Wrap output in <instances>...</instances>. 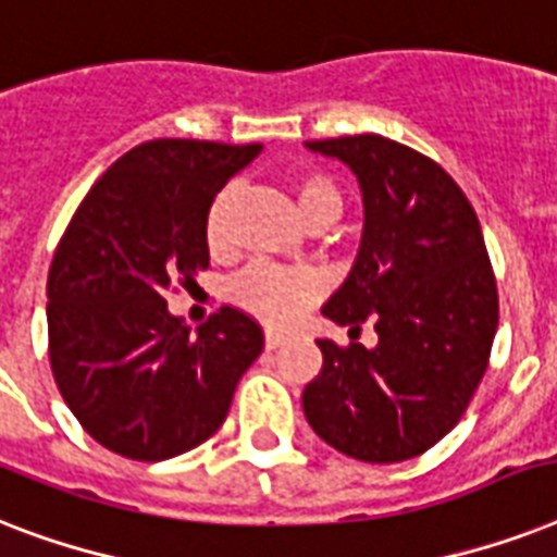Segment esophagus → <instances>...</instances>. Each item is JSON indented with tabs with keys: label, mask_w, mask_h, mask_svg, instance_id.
<instances>
[{
	"label": "esophagus",
	"mask_w": 557,
	"mask_h": 557,
	"mask_svg": "<svg viewBox=\"0 0 557 557\" xmlns=\"http://www.w3.org/2000/svg\"><path fill=\"white\" fill-rule=\"evenodd\" d=\"M286 344V335L283 332H274V330H265V349H277Z\"/></svg>",
	"instance_id": "obj_1"
}]
</instances>
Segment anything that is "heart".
<instances>
[{
  "mask_svg": "<svg viewBox=\"0 0 557 557\" xmlns=\"http://www.w3.org/2000/svg\"><path fill=\"white\" fill-rule=\"evenodd\" d=\"M297 213L304 222L314 219H335L344 210L341 187L326 173H304L295 178ZM227 205L231 190H222L213 199L205 219V239L210 251L222 253L227 248ZM321 297V280L312 271L277 269V265H251L231 283V300L239 309L251 312L253 318L271 326H288Z\"/></svg>",
  "mask_w": 557,
  "mask_h": 557,
  "instance_id": "b5f03b06",
  "label": "heart"
}]
</instances>
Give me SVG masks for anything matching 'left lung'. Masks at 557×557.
Segmentation results:
<instances>
[{"instance_id":"1","label":"left lung","mask_w":557,"mask_h":557,"mask_svg":"<svg viewBox=\"0 0 557 557\" xmlns=\"http://www.w3.org/2000/svg\"><path fill=\"white\" fill-rule=\"evenodd\" d=\"M306 147L344 161L364 196L356 265L323 306L341 326L372 321L379 344L318 341L323 367L304 413L326 445L361 462H401L462 419L492 356L497 283L471 201L422 152L381 135Z\"/></svg>"}]
</instances>
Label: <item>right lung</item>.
I'll return each instance as SVG.
<instances>
[{
    "mask_svg": "<svg viewBox=\"0 0 557 557\" xmlns=\"http://www.w3.org/2000/svg\"><path fill=\"white\" fill-rule=\"evenodd\" d=\"M262 144L159 138L95 182L48 271V358L60 396L91 440L161 462L210 440L243 372L262 352L251 314L222 306L190 332L168 295L196 283L205 219Z\"/></svg>",
    "mask_w": 557,
    "mask_h": 557,
    "instance_id": "1",
    "label": "right lung"
}]
</instances>
